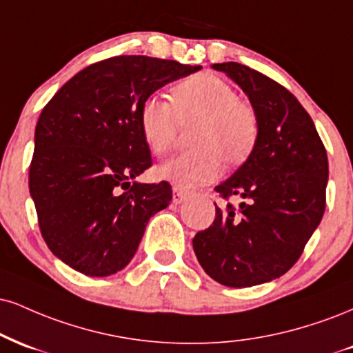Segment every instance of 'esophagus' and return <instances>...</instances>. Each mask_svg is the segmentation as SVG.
<instances>
[{
    "label": "esophagus",
    "mask_w": 353,
    "mask_h": 353,
    "mask_svg": "<svg viewBox=\"0 0 353 353\" xmlns=\"http://www.w3.org/2000/svg\"><path fill=\"white\" fill-rule=\"evenodd\" d=\"M188 197H189V192H185V190L177 189V188L172 189V202L176 203V205L177 203H182V202L188 201Z\"/></svg>",
    "instance_id": "obj_1"
}]
</instances>
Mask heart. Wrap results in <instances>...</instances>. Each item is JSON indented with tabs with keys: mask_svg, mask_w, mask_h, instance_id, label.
<instances>
[{
	"mask_svg": "<svg viewBox=\"0 0 353 353\" xmlns=\"http://www.w3.org/2000/svg\"><path fill=\"white\" fill-rule=\"evenodd\" d=\"M172 103L148 97L139 107V128L146 146L156 156L171 150L177 121L201 118L194 131L192 151L182 152L156 169L159 179L190 190L214 182L222 172V158L230 164L248 158L258 138L253 108L232 85L214 74H199L172 88Z\"/></svg>",
	"mask_w": 353,
	"mask_h": 353,
	"instance_id": "heart-1",
	"label": "heart"
}]
</instances>
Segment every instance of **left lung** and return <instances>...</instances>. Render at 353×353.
I'll return each instance as SVG.
<instances>
[{"label":"left lung","instance_id":"8db88e82","mask_svg":"<svg viewBox=\"0 0 353 353\" xmlns=\"http://www.w3.org/2000/svg\"><path fill=\"white\" fill-rule=\"evenodd\" d=\"M243 93L258 121L252 152L215 190L245 199L215 205V220L194 236L199 263L228 288L270 283L299 260L325 210L329 163L312 118L290 90L239 62L214 63Z\"/></svg>","mask_w":353,"mask_h":353}]
</instances>
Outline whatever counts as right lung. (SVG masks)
Masks as SVG:
<instances>
[{
	"label": "right lung",
	"mask_w": 353,
	"mask_h": 353,
	"mask_svg": "<svg viewBox=\"0 0 353 353\" xmlns=\"http://www.w3.org/2000/svg\"><path fill=\"white\" fill-rule=\"evenodd\" d=\"M148 55H118L80 70L42 110L29 192L46 243L93 278L121 271L144 228L172 199L168 182L136 177L151 165L138 113L144 99L201 70Z\"/></svg>",
	"instance_id": "add662e5"
}]
</instances>
